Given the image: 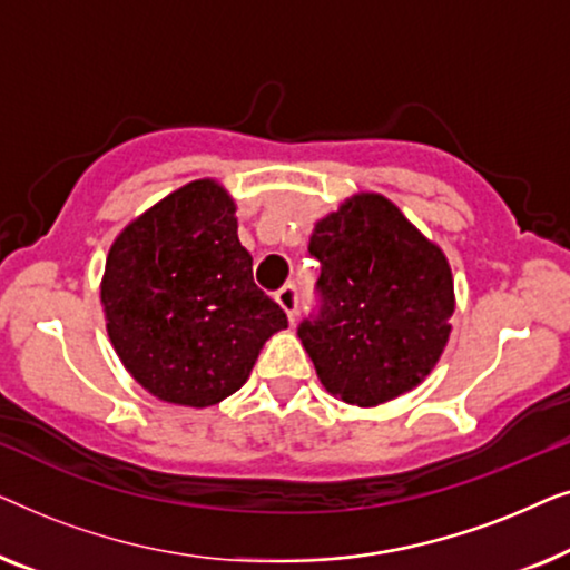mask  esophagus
Here are the masks:
<instances>
[{
	"instance_id": "esophagus-1",
	"label": "esophagus",
	"mask_w": 570,
	"mask_h": 570,
	"mask_svg": "<svg viewBox=\"0 0 570 570\" xmlns=\"http://www.w3.org/2000/svg\"><path fill=\"white\" fill-rule=\"evenodd\" d=\"M275 301L285 308V314H287V318H291V324H293L295 316H298V287H295V285L279 287V291L275 293Z\"/></svg>"
}]
</instances>
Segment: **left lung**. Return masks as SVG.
<instances>
[{"mask_svg":"<svg viewBox=\"0 0 570 570\" xmlns=\"http://www.w3.org/2000/svg\"><path fill=\"white\" fill-rule=\"evenodd\" d=\"M318 308L298 337L324 389L373 407L417 386L446 347L454 283L443 252L381 194L316 223Z\"/></svg>","mask_w":570,"mask_h":570,"instance_id":"obj_1","label":"left lung"}]
</instances>
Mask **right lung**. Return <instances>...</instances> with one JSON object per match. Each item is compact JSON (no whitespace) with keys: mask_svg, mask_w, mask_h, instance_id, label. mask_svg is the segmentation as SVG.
Masks as SVG:
<instances>
[{"mask_svg":"<svg viewBox=\"0 0 570 570\" xmlns=\"http://www.w3.org/2000/svg\"><path fill=\"white\" fill-rule=\"evenodd\" d=\"M106 330L153 396L209 407L238 392L285 311L254 283L236 205L202 178L168 194L114 240L100 285Z\"/></svg>","mask_w":570,"mask_h":570,"instance_id":"1","label":"right lung"}]
</instances>
